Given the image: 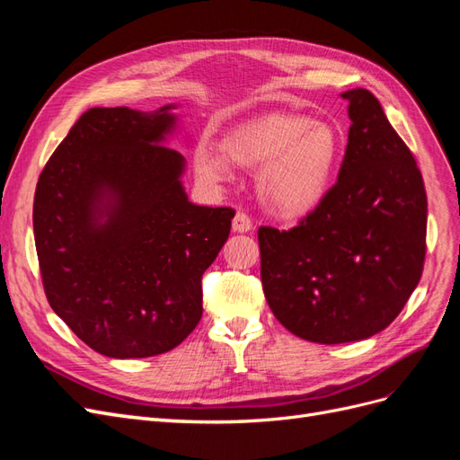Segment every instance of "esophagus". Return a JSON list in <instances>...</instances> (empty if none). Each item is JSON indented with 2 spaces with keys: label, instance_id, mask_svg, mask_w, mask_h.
I'll use <instances>...</instances> for the list:
<instances>
[{
  "label": "esophagus",
  "instance_id": "esophagus-1",
  "mask_svg": "<svg viewBox=\"0 0 460 460\" xmlns=\"http://www.w3.org/2000/svg\"><path fill=\"white\" fill-rule=\"evenodd\" d=\"M232 230L238 232V234L252 232L253 230V222L243 211H238V213H235L234 220H232Z\"/></svg>",
  "mask_w": 460,
  "mask_h": 460
}]
</instances>
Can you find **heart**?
Masks as SVG:
<instances>
[{
  "mask_svg": "<svg viewBox=\"0 0 460 460\" xmlns=\"http://www.w3.org/2000/svg\"><path fill=\"white\" fill-rule=\"evenodd\" d=\"M222 151L199 147L196 172L208 184L230 182L232 166L257 174L261 201L280 217H305L330 190L341 155V136L330 122L269 113L228 132Z\"/></svg>",
  "mask_w": 460,
  "mask_h": 460,
  "instance_id": "b5f03b06",
  "label": "heart"
}]
</instances>
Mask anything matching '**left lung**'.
Listing matches in <instances>:
<instances>
[{
	"mask_svg": "<svg viewBox=\"0 0 460 460\" xmlns=\"http://www.w3.org/2000/svg\"><path fill=\"white\" fill-rule=\"evenodd\" d=\"M341 97L351 127L338 182L297 226L259 228L270 311L297 338L324 345L392 324L426 255L428 201L411 149L368 90Z\"/></svg>",
	"mask_w": 460,
	"mask_h": 460,
	"instance_id": "1",
	"label": "left lung"
}]
</instances>
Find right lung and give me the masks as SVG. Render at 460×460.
<instances>
[{
  "mask_svg": "<svg viewBox=\"0 0 460 460\" xmlns=\"http://www.w3.org/2000/svg\"><path fill=\"white\" fill-rule=\"evenodd\" d=\"M174 103L151 113L93 107L41 171L34 240L51 309L111 358L161 355L203 314L201 276L228 240L234 208L201 207L166 147Z\"/></svg>",
  "mask_w": 460,
  "mask_h": 460,
  "instance_id": "right-lung-1",
  "label": "right lung"
}]
</instances>
